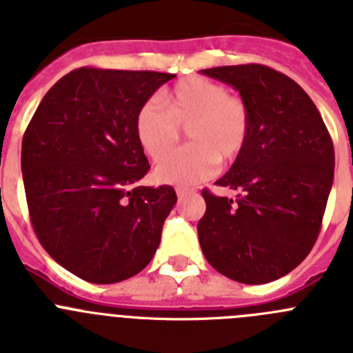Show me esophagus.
Segmentation results:
<instances>
[{
    "instance_id": "esophagus-1",
    "label": "esophagus",
    "mask_w": 353,
    "mask_h": 353,
    "mask_svg": "<svg viewBox=\"0 0 353 353\" xmlns=\"http://www.w3.org/2000/svg\"><path fill=\"white\" fill-rule=\"evenodd\" d=\"M187 192H191L187 187H176V196H179V198H182V196L187 194Z\"/></svg>"
}]
</instances>
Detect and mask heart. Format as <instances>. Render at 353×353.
<instances>
[{
	"mask_svg": "<svg viewBox=\"0 0 353 353\" xmlns=\"http://www.w3.org/2000/svg\"><path fill=\"white\" fill-rule=\"evenodd\" d=\"M150 99L136 114V138L145 154L159 161L179 142L185 128L192 145L168 156L154 170L157 182L187 185L210 176L215 164H232L242 155L251 132V111L244 99L205 77H187Z\"/></svg>",
	"mask_w": 353,
	"mask_h": 353,
	"instance_id": "b5f03b06",
	"label": "heart"
}]
</instances>
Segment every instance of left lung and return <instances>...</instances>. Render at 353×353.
I'll list each match as a JSON object with an SVG mask.
<instances>
[{
    "instance_id": "8db88e82",
    "label": "left lung",
    "mask_w": 353,
    "mask_h": 353,
    "mask_svg": "<svg viewBox=\"0 0 353 353\" xmlns=\"http://www.w3.org/2000/svg\"><path fill=\"white\" fill-rule=\"evenodd\" d=\"M232 84L251 111L244 152L217 185L205 189L199 245L217 272L244 285H263L292 272L322 226L334 180V145L310 95L293 79L258 63L205 68Z\"/></svg>"
}]
</instances>
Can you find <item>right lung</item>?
Masks as SVG:
<instances>
[{"label":"right lung","instance_id":"right-lung-1","mask_svg":"<svg viewBox=\"0 0 353 353\" xmlns=\"http://www.w3.org/2000/svg\"><path fill=\"white\" fill-rule=\"evenodd\" d=\"M173 74L81 67L46 93L23 138L28 210L40 244L97 285L141 272L176 203L171 185L145 187L150 164L136 114Z\"/></svg>","mask_w":353,"mask_h":353}]
</instances>
